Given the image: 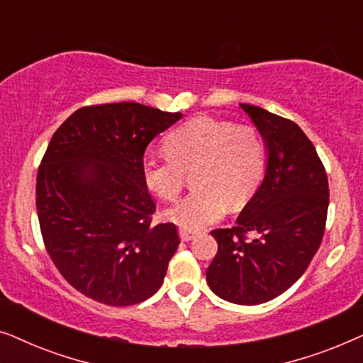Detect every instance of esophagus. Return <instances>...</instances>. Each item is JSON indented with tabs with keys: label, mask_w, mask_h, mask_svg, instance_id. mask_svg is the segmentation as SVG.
Wrapping results in <instances>:
<instances>
[{
	"label": "esophagus",
	"mask_w": 363,
	"mask_h": 363,
	"mask_svg": "<svg viewBox=\"0 0 363 363\" xmlns=\"http://www.w3.org/2000/svg\"><path fill=\"white\" fill-rule=\"evenodd\" d=\"M180 238L182 241H191L195 238V233L188 231V230H180Z\"/></svg>",
	"instance_id": "esophagus-1"
}]
</instances>
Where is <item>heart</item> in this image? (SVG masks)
Here are the masks:
<instances>
[{"mask_svg":"<svg viewBox=\"0 0 363 363\" xmlns=\"http://www.w3.org/2000/svg\"><path fill=\"white\" fill-rule=\"evenodd\" d=\"M167 155H147L142 177L148 190L177 201L193 173L195 191L167 218L183 230L198 231L225 215L226 206L245 208L259 188L267 163L266 142L251 125L196 117L165 138Z\"/></svg>","mask_w":363,"mask_h":363,"instance_id":"obj_1","label":"heart"}]
</instances>
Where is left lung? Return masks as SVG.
Returning a JSON list of instances; mask_svg holds the SVG:
<instances>
[{
    "label": "left lung",
    "instance_id": "left-lung-1",
    "mask_svg": "<svg viewBox=\"0 0 363 363\" xmlns=\"http://www.w3.org/2000/svg\"><path fill=\"white\" fill-rule=\"evenodd\" d=\"M241 107L266 140V177L236 225L211 231L218 252L206 281L221 299L256 306L289 289L309 267L324 238L329 180L296 122L250 104Z\"/></svg>",
    "mask_w": 363,
    "mask_h": 363
}]
</instances>
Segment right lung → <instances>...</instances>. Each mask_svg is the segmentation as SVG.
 I'll list each match as a JSON object with an SVG mask.
<instances>
[{"label":"right lung","mask_w":363,"mask_h":363,"mask_svg":"<svg viewBox=\"0 0 363 363\" xmlns=\"http://www.w3.org/2000/svg\"><path fill=\"white\" fill-rule=\"evenodd\" d=\"M180 118L137 102L86 106L44 152L36 178L44 247L64 279L101 304L155 294L180 245L175 223L152 225L157 205L142 177L148 143Z\"/></svg>","instance_id":"right-lung-1"}]
</instances>
